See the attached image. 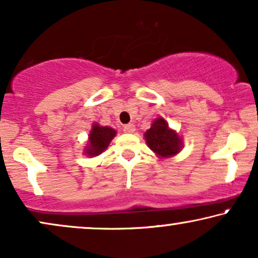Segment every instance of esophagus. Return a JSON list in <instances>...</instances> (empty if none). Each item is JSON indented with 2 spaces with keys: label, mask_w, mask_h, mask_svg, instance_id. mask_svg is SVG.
<instances>
[{
  "label": "esophagus",
  "mask_w": 258,
  "mask_h": 258,
  "mask_svg": "<svg viewBox=\"0 0 258 258\" xmlns=\"http://www.w3.org/2000/svg\"><path fill=\"white\" fill-rule=\"evenodd\" d=\"M123 130H124L125 133L132 134V133L135 132V124H133V123H129V124H125L124 126H123Z\"/></svg>",
  "instance_id": "obj_1"
}]
</instances>
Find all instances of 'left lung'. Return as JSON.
Segmentation results:
<instances>
[{
    "mask_svg": "<svg viewBox=\"0 0 258 258\" xmlns=\"http://www.w3.org/2000/svg\"><path fill=\"white\" fill-rule=\"evenodd\" d=\"M148 147L162 157H169L179 153L182 142L174 130L169 129L163 118H157L151 128L144 134Z\"/></svg>",
    "mask_w": 258,
    "mask_h": 258,
    "instance_id": "8db88e82",
    "label": "left lung"
}]
</instances>
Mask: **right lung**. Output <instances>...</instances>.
<instances>
[{
	"label": "right lung",
	"instance_id": "obj_1",
	"mask_svg": "<svg viewBox=\"0 0 258 258\" xmlns=\"http://www.w3.org/2000/svg\"><path fill=\"white\" fill-rule=\"evenodd\" d=\"M115 135L116 132L112 128L94 124L89 135V144L86 148L88 156H97L103 153Z\"/></svg>",
	"mask_w": 258,
	"mask_h": 258
}]
</instances>
